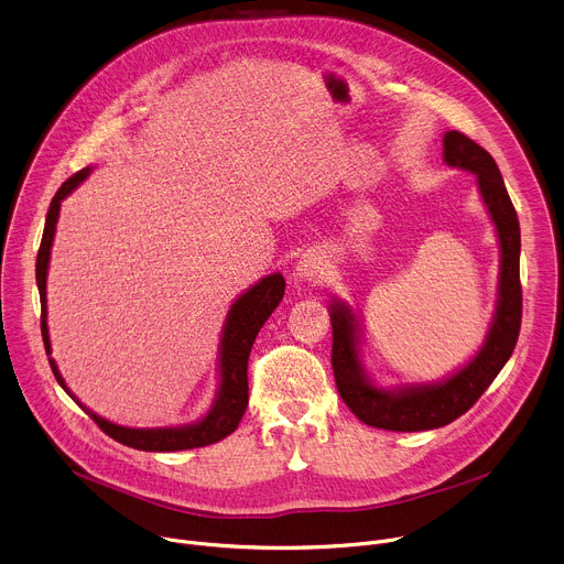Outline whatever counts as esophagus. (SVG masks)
Returning a JSON list of instances; mask_svg holds the SVG:
<instances>
[{"instance_id": "obj_1", "label": "esophagus", "mask_w": 564, "mask_h": 564, "mask_svg": "<svg viewBox=\"0 0 564 564\" xmlns=\"http://www.w3.org/2000/svg\"><path fill=\"white\" fill-rule=\"evenodd\" d=\"M324 274H326V259L319 251H305L294 268V276L305 283L319 281L324 279Z\"/></svg>"}]
</instances>
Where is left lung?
Here are the masks:
<instances>
[{
  "label": "left lung",
  "instance_id": "8db88e82",
  "mask_svg": "<svg viewBox=\"0 0 564 564\" xmlns=\"http://www.w3.org/2000/svg\"><path fill=\"white\" fill-rule=\"evenodd\" d=\"M443 158L449 166L477 175L481 197L497 227L501 245L499 301L490 333L475 360L438 384L400 389L398 393L373 387L357 355L355 319L341 303L330 308L333 352L330 362L335 384L341 400L362 423L391 432L436 430L460 414L481 398L497 373L513 355L522 326V283H520V220L508 197L501 173L488 152L458 130L443 137Z\"/></svg>",
  "mask_w": 564,
  "mask_h": 564
}]
</instances>
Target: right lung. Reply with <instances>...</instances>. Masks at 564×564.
I'll use <instances>...</instances> for the list:
<instances>
[{
  "instance_id": "add662e5",
  "label": "right lung",
  "mask_w": 564,
  "mask_h": 564,
  "mask_svg": "<svg viewBox=\"0 0 564 564\" xmlns=\"http://www.w3.org/2000/svg\"><path fill=\"white\" fill-rule=\"evenodd\" d=\"M89 169L78 171L72 175L54 195L48 204L46 212V223H44V234L42 242L37 249V261H35V281L40 290V305H42V315H40V328H42V339L46 355L51 352L48 344V330H46V268H48V253H51V242H54V231L58 223V212H61V202L87 177ZM285 292V279L281 274L265 276L261 283H256L249 288L236 303L231 305L229 317L225 322V333H223V348H220V393L216 404L212 406V412L207 419H202L195 425L186 427H169V430H132V427H121L115 425L106 419L96 416L94 412L85 404L76 400V395L65 387V380L61 378L56 362L48 357L51 371H54L58 384L85 409V414L104 430L110 438L134 447L143 452H177V449H193V447H204L223 441L229 436L249 402V384H247V360L253 346L256 335L263 328L268 317L274 313L276 305L281 303Z\"/></svg>"
}]
</instances>
